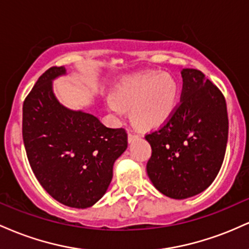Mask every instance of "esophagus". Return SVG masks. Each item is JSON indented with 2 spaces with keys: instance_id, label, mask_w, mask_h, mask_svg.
<instances>
[{
  "instance_id": "1",
  "label": "esophagus",
  "mask_w": 249,
  "mask_h": 249,
  "mask_svg": "<svg viewBox=\"0 0 249 249\" xmlns=\"http://www.w3.org/2000/svg\"><path fill=\"white\" fill-rule=\"evenodd\" d=\"M137 138H139V134H137V133H133V132H128V142H132V141H134V139H137Z\"/></svg>"
}]
</instances>
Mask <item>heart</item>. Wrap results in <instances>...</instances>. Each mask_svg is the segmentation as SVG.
Masks as SVG:
<instances>
[{"mask_svg": "<svg viewBox=\"0 0 249 249\" xmlns=\"http://www.w3.org/2000/svg\"><path fill=\"white\" fill-rule=\"evenodd\" d=\"M179 99V84L172 75L147 71L119 85L107 107L121 116L124 108H131L133 124L142 130H152L173 115Z\"/></svg>", "mask_w": 249, "mask_h": 249, "instance_id": "heart-1", "label": "heart"}]
</instances>
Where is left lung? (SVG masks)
Instances as JSON below:
<instances>
[{
    "label": "left lung",
    "instance_id": "obj_1",
    "mask_svg": "<svg viewBox=\"0 0 249 249\" xmlns=\"http://www.w3.org/2000/svg\"><path fill=\"white\" fill-rule=\"evenodd\" d=\"M182 91L173 115L145 136L152 148L146 171L154 187L172 199L205 191L218 176L228 139L225 97L196 69L181 71Z\"/></svg>",
    "mask_w": 249,
    "mask_h": 249
}]
</instances>
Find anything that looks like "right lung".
Wrapping results in <instances>:
<instances>
[{"mask_svg":"<svg viewBox=\"0 0 249 249\" xmlns=\"http://www.w3.org/2000/svg\"><path fill=\"white\" fill-rule=\"evenodd\" d=\"M64 73V67H53L37 79L23 103L22 136L42 187L65 206L87 208L107 192L113 164L127 147V133L59 104L53 79Z\"/></svg>","mask_w":249,"mask_h":249,"instance_id":"1","label":"right lung"}]
</instances>
